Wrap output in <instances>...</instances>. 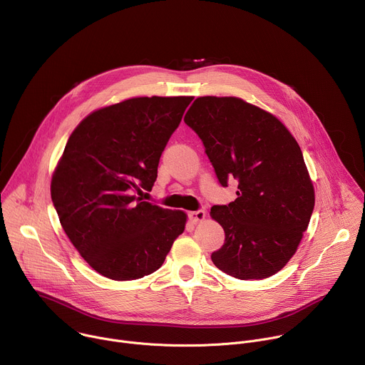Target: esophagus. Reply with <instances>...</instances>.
Here are the masks:
<instances>
[{
    "mask_svg": "<svg viewBox=\"0 0 365 365\" xmlns=\"http://www.w3.org/2000/svg\"><path fill=\"white\" fill-rule=\"evenodd\" d=\"M187 217H189V220H190L193 224H196V222L203 221L205 217H206V214H205V211L199 210V211H192V212H189Z\"/></svg>",
    "mask_w": 365,
    "mask_h": 365,
    "instance_id": "1",
    "label": "esophagus"
}]
</instances>
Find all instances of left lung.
<instances>
[{
    "mask_svg": "<svg viewBox=\"0 0 365 365\" xmlns=\"http://www.w3.org/2000/svg\"><path fill=\"white\" fill-rule=\"evenodd\" d=\"M185 123L202 140L220 183L238 182L234 202L211 207L225 231L214 264L241 280L276 274L296 252L315 206L297 141L274 115L234 96L196 98Z\"/></svg>",
    "mask_w": 365,
    "mask_h": 365,
    "instance_id": "left-lung-1",
    "label": "left lung"
}]
</instances>
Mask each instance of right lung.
I'll return each mask as SVG.
<instances>
[{"label": "right lung", "mask_w": 365, "mask_h": 365, "mask_svg": "<svg viewBox=\"0 0 365 365\" xmlns=\"http://www.w3.org/2000/svg\"><path fill=\"white\" fill-rule=\"evenodd\" d=\"M192 96H143L89 114L51 178L71 242L99 274L135 280L162 267L186 214L143 200Z\"/></svg>", "instance_id": "add662e5"}]
</instances>
